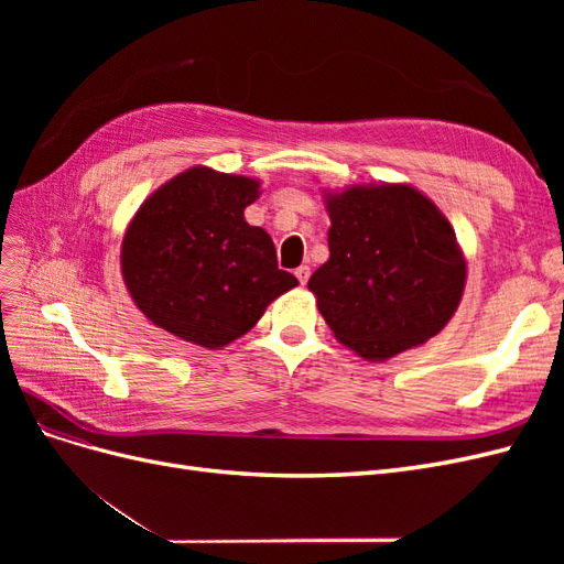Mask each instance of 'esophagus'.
Here are the masks:
<instances>
[{"mask_svg": "<svg viewBox=\"0 0 564 564\" xmlns=\"http://www.w3.org/2000/svg\"><path fill=\"white\" fill-rule=\"evenodd\" d=\"M294 275L299 278L301 284H305V282H308V278H311V268H308V265H299V268L294 270Z\"/></svg>", "mask_w": 564, "mask_h": 564, "instance_id": "esophagus-1", "label": "esophagus"}]
</instances>
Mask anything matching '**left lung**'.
I'll return each mask as SVG.
<instances>
[{
  "instance_id": "8db88e82",
  "label": "left lung",
  "mask_w": 564,
  "mask_h": 564,
  "mask_svg": "<svg viewBox=\"0 0 564 564\" xmlns=\"http://www.w3.org/2000/svg\"><path fill=\"white\" fill-rule=\"evenodd\" d=\"M329 261L308 280L340 344L386 360L435 336L464 294L449 220L409 185L350 187L327 199Z\"/></svg>"
}]
</instances>
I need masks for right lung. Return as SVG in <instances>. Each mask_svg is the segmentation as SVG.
<instances>
[{
	"label": "right lung",
	"instance_id": "right-lung-1",
	"mask_svg": "<svg viewBox=\"0 0 564 564\" xmlns=\"http://www.w3.org/2000/svg\"><path fill=\"white\" fill-rule=\"evenodd\" d=\"M259 183L187 169L152 195L122 245L129 294L158 327L204 348L247 334L265 305L296 286L270 235L245 220Z\"/></svg>",
	"mask_w": 564,
	"mask_h": 564
}]
</instances>
